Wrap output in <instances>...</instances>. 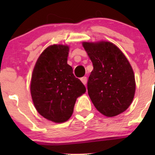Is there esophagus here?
I'll return each mask as SVG.
<instances>
[{
    "label": "esophagus",
    "mask_w": 155,
    "mask_h": 155,
    "mask_svg": "<svg viewBox=\"0 0 155 155\" xmlns=\"http://www.w3.org/2000/svg\"><path fill=\"white\" fill-rule=\"evenodd\" d=\"M81 82L84 84L86 85L87 81V78L86 76H84V77L81 78Z\"/></svg>",
    "instance_id": "34e87169"
}]
</instances>
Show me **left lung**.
Segmentation results:
<instances>
[{
  "label": "left lung",
  "instance_id": "left-lung-1",
  "mask_svg": "<svg viewBox=\"0 0 155 155\" xmlns=\"http://www.w3.org/2000/svg\"><path fill=\"white\" fill-rule=\"evenodd\" d=\"M93 65L87 81L88 94L99 112L112 117L129 107L136 91L135 76L122 51L108 41L83 42Z\"/></svg>",
  "mask_w": 155,
  "mask_h": 155
}]
</instances>
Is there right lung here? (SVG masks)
<instances>
[{
	"label": "right lung",
	"mask_w": 155,
	"mask_h": 155,
	"mask_svg": "<svg viewBox=\"0 0 155 155\" xmlns=\"http://www.w3.org/2000/svg\"><path fill=\"white\" fill-rule=\"evenodd\" d=\"M69 47L51 45L39 56L31 83V93L37 111L56 123L71 117L76 98L86 88L67 63Z\"/></svg>",
	"instance_id": "1"
}]
</instances>
